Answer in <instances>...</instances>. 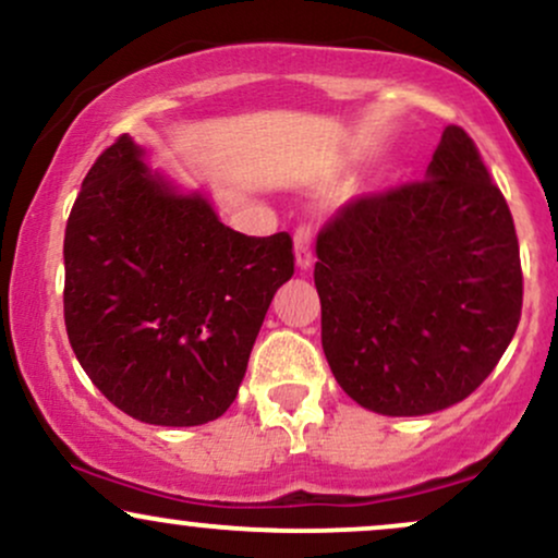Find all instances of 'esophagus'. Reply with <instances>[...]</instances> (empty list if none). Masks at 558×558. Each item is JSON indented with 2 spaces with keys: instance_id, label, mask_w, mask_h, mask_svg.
I'll use <instances>...</instances> for the list:
<instances>
[{
  "instance_id": "34e87169",
  "label": "esophagus",
  "mask_w": 558,
  "mask_h": 558,
  "mask_svg": "<svg viewBox=\"0 0 558 558\" xmlns=\"http://www.w3.org/2000/svg\"><path fill=\"white\" fill-rule=\"evenodd\" d=\"M293 248H296V265L299 270H310L315 262V248H312V228L299 226L293 233Z\"/></svg>"
}]
</instances>
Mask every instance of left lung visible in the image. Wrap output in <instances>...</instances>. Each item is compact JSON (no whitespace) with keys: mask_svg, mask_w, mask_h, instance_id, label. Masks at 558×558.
Here are the masks:
<instances>
[{"mask_svg":"<svg viewBox=\"0 0 558 558\" xmlns=\"http://www.w3.org/2000/svg\"><path fill=\"white\" fill-rule=\"evenodd\" d=\"M323 349L364 409L420 417L464 401L522 317L509 204L464 128L448 125L425 181L343 204L317 235Z\"/></svg>","mask_w":558,"mask_h":558,"instance_id":"8db88e82","label":"left lung"}]
</instances>
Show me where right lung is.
<instances>
[{
    "instance_id": "add662e5",
    "label": "right lung",
    "mask_w": 558,
    "mask_h": 558,
    "mask_svg": "<svg viewBox=\"0 0 558 558\" xmlns=\"http://www.w3.org/2000/svg\"><path fill=\"white\" fill-rule=\"evenodd\" d=\"M141 157L123 133L70 209L68 338L120 412L204 425L239 393L275 291L293 275V241L222 226L207 198L178 194Z\"/></svg>"
}]
</instances>
